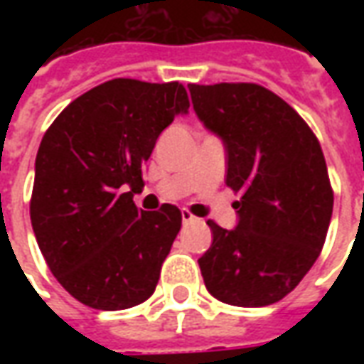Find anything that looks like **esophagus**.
Wrapping results in <instances>:
<instances>
[{
  "mask_svg": "<svg viewBox=\"0 0 364 364\" xmlns=\"http://www.w3.org/2000/svg\"><path fill=\"white\" fill-rule=\"evenodd\" d=\"M181 220H183V224H189V222L195 220V216H193V214H191L189 210H183V213H181Z\"/></svg>",
  "mask_w": 364,
  "mask_h": 364,
  "instance_id": "34e87169",
  "label": "esophagus"
}]
</instances>
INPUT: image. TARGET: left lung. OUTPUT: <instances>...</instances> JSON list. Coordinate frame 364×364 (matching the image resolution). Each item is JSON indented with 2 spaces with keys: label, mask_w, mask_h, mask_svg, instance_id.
<instances>
[{
  "label": "left lung",
  "mask_w": 364,
  "mask_h": 364,
  "mask_svg": "<svg viewBox=\"0 0 364 364\" xmlns=\"http://www.w3.org/2000/svg\"><path fill=\"white\" fill-rule=\"evenodd\" d=\"M193 109L226 150V185L242 193L234 230L216 222L198 259L220 302L259 308L289 294L318 259L333 191L320 142L289 103L255 83L189 85Z\"/></svg>",
  "instance_id": "obj_1"
}]
</instances>
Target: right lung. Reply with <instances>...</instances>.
<instances>
[{
	"instance_id": "obj_1",
	"label": "right lung",
	"mask_w": 364,
	"mask_h": 364,
	"mask_svg": "<svg viewBox=\"0 0 364 364\" xmlns=\"http://www.w3.org/2000/svg\"><path fill=\"white\" fill-rule=\"evenodd\" d=\"M189 112L181 83L111 80L60 112L35 161L31 224L52 274L82 304L127 310L154 294L181 210L134 205L158 136Z\"/></svg>"
}]
</instances>
